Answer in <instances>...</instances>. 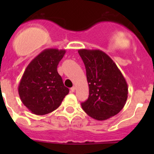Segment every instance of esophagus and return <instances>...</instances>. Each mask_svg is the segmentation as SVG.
Segmentation results:
<instances>
[{
	"label": "esophagus",
	"instance_id": "34e87169",
	"mask_svg": "<svg viewBox=\"0 0 154 154\" xmlns=\"http://www.w3.org/2000/svg\"><path fill=\"white\" fill-rule=\"evenodd\" d=\"M75 90H76V87L75 86H73L72 88H71V91H72V92H74V91H75Z\"/></svg>",
	"mask_w": 154,
	"mask_h": 154
}]
</instances>
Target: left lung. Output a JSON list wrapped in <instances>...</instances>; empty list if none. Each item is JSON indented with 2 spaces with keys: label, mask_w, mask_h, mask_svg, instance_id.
<instances>
[{
  "label": "left lung",
  "mask_w": 154,
  "mask_h": 154,
  "mask_svg": "<svg viewBox=\"0 0 154 154\" xmlns=\"http://www.w3.org/2000/svg\"><path fill=\"white\" fill-rule=\"evenodd\" d=\"M86 71L89 95L81 103L88 116L103 121L117 115L125 106L128 86L116 63L100 50L78 51Z\"/></svg>",
  "instance_id": "1"
}]
</instances>
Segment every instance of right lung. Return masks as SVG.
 I'll return each mask as SVG.
<instances>
[{"mask_svg":"<svg viewBox=\"0 0 154 154\" xmlns=\"http://www.w3.org/2000/svg\"><path fill=\"white\" fill-rule=\"evenodd\" d=\"M66 52L45 49L26 68L18 85V94L23 104L33 114L43 116L54 111L69 92L57 72V66Z\"/></svg>","mask_w":154,"mask_h":154,"instance_id":"add662e5","label":"right lung"}]
</instances>
